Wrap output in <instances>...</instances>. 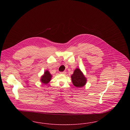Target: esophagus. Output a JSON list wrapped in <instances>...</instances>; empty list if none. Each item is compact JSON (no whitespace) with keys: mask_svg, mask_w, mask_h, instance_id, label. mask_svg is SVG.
Masks as SVG:
<instances>
[{"mask_svg":"<svg viewBox=\"0 0 130 130\" xmlns=\"http://www.w3.org/2000/svg\"><path fill=\"white\" fill-rule=\"evenodd\" d=\"M60 74H66V71L61 72H60Z\"/></svg>","mask_w":130,"mask_h":130,"instance_id":"1","label":"esophagus"}]
</instances>
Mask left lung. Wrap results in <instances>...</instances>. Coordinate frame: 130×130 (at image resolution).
<instances>
[{
    "mask_svg": "<svg viewBox=\"0 0 130 130\" xmlns=\"http://www.w3.org/2000/svg\"><path fill=\"white\" fill-rule=\"evenodd\" d=\"M71 78L74 85L77 88L84 86L86 83V78L80 69L77 68L74 70V74L71 76Z\"/></svg>",
    "mask_w": 130,
    "mask_h": 130,
    "instance_id": "1",
    "label": "left lung"
}]
</instances>
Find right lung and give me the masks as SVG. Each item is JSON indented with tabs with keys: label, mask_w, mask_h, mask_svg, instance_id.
<instances>
[{
	"label": "right lung",
	"mask_w": 130,
	"mask_h": 130,
	"mask_svg": "<svg viewBox=\"0 0 130 130\" xmlns=\"http://www.w3.org/2000/svg\"><path fill=\"white\" fill-rule=\"evenodd\" d=\"M52 77V75L50 74L49 71H46L45 73L43 75L41 78V81L42 83L44 84H47L49 83L50 81L51 80Z\"/></svg>",
	"instance_id": "right-lung-1"
}]
</instances>
